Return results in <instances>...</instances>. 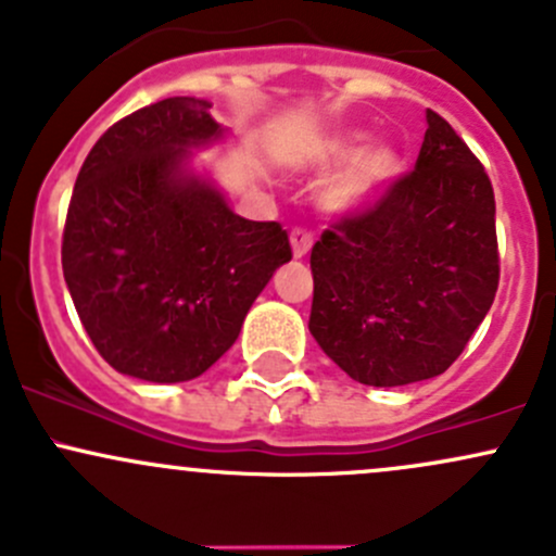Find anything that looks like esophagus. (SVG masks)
Segmentation results:
<instances>
[{"mask_svg":"<svg viewBox=\"0 0 556 556\" xmlns=\"http://www.w3.org/2000/svg\"><path fill=\"white\" fill-rule=\"evenodd\" d=\"M311 245H313V232L307 230V227H294V230H291V251H294L296 260L307 256Z\"/></svg>","mask_w":556,"mask_h":556,"instance_id":"1","label":"esophagus"}]
</instances>
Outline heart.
Segmentation results:
<instances>
[{
	"label": "heart",
	"instance_id": "b5f03b06",
	"mask_svg": "<svg viewBox=\"0 0 556 556\" xmlns=\"http://www.w3.org/2000/svg\"><path fill=\"white\" fill-rule=\"evenodd\" d=\"M364 134H334L324 139L316 150V160L324 165H337L351 161L345 170L337 176L326 190L324 200L331 211H353L375 198L396 174V154L386 147L364 150Z\"/></svg>",
	"mask_w": 556,
	"mask_h": 556
}]
</instances>
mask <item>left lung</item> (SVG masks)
Segmentation results:
<instances>
[{
  "label": "left lung",
  "mask_w": 556,
  "mask_h": 556,
  "mask_svg": "<svg viewBox=\"0 0 556 556\" xmlns=\"http://www.w3.org/2000/svg\"><path fill=\"white\" fill-rule=\"evenodd\" d=\"M426 119L415 168L331 222L311 251V334L364 386L447 371L501 278L488 170L442 114Z\"/></svg>",
  "instance_id": "left-lung-1"
}]
</instances>
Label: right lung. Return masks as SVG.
Wrapping results in <instances>:
<instances>
[{
    "label": "right lung",
    "instance_id": "obj_1",
    "mask_svg": "<svg viewBox=\"0 0 556 556\" xmlns=\"http://www.w3.org/2000/svg\"><path fill=\"white\" fill-rule=\"evenodd\" d=\"M211 104L176 96L117 119L68 200L61 265L101 358L150 382L219 362L291 243L278 222L232 214L185 152L222 136Z\"/></svg>",
    "mask_w": 556,
    "mask_h": 556
}]
</instances>
